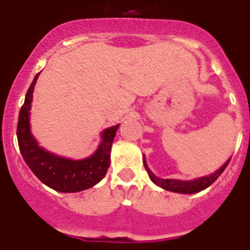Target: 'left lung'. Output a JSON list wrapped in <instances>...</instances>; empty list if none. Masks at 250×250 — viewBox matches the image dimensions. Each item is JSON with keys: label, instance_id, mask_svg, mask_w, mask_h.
<instances>
[{"label": "left lung", "instance_id": "obj_1", "mask_svg": "<svg viewBox=\"0 0 250 250\" xmlns=\"http://www.w3.org/2000/svg\"><path fill=\"white\" fill-rule=\"evenodd\" d=\"M229 159L226 161V164H223V167L221 169L213 173V174L208 175V177H201V178H197V179H193V181H177V179H161V178H157L156 175H153V173L148 169L147 167V164L143 161L145 164V167L147 173H148L149 178L153 183H156L157 186H160L161 188L164 189H167V191H171V192H179V193H195V192H199V191H203L207 187L213 183V182L217 181L219 175L222 174L223 170L226 169L227 165L229 163Z\"/></svg>", "mask_w": 250, "mask_h": 250}]
</instances>
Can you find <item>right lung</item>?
<instances>
[{
  "label": "right lung",
  "mask_w": 250,
  "mask_h": 250,
  "mask_svg": "<svg viewBox=\"0 0 250 250\" xmlns=\"http://www.w3.org/2000/svg\"><path fill=\"white\" fill-rule=\"evenodd\" d=\"M40 73L28 89L18 119L17 137L21 156L33 174L50 188L59 192H79L102 181L109 167V155L119 125L103 131V141L93 156L83 160H68L41 148L29 130V109L32 93Z\"/></svg>",
  "instance_id": "1"
}]
</instances>
